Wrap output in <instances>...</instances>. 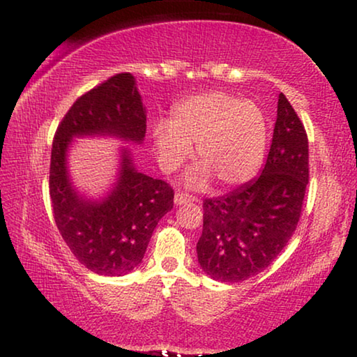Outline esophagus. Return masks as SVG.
<instances>
[{
    "instance_id": "esophagus-1",
    "label": "esophagus",
    "mask_w": 357,
    "mask_h": 357,
    "mask_svg": "<svg viewBox=\"0 0 357 357\" xmlns=\"http://www.w3.org/2000/svg\"><path fill=\"white\" fill-rule=\"evenodd\" d=\"M196 201H197V197L189 196V194H184V192H176V196H174L176 206H183V204H191Z\"/></svg>"
}]
</instances>
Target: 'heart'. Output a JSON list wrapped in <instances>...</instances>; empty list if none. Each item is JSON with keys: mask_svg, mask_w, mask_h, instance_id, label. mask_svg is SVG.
Wrapping results in <instances>:
<instances>
[{"mask_svg": "<svg viewBox=\"0 0 357 357\" xmlns=\"http://www.w3.org/2000/svg\"><path fill=\"white\" fill-rule=\"evenodd\" d=\"M204 161L191 174L202 186L215 174L223 184H238L253 178L264 160L268 126L261 109L223 91L192 94L176 104L173 119L153 126V144L163 171L178 169L192 153Z\"/></svg>", "mask_w": 357, "mask_h": 357, "instance_id": "b5f03b06", "label": "heart"}]
</instances>
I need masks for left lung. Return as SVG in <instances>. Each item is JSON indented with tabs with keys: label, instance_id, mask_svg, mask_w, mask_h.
Listing matches in <instances>:
<instances>
[{
	"label": "left lung",
	"instance_id": "1",
	"mask_svg": "<svg viewBox=\"0 0 357 357\" xmlns=\"http://www.w3.org/2000/svg\"><path fill=\"white\" fill-rule=\"evenodd\" d=\"M308 176L305 127L281 93L273 144L255 181L227 196L206 199L197 259L220 282L261 273L289 243L302 213Z\"/></svg>",
	"mask_w": 357,
	"mask_h": 357
}]
</instances>
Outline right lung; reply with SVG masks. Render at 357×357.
<instances>
[{
	"instance_id": "add662e5",
	"label": "right lung",
	"mask_w": 357,
	"mask_h": 357,
	"mask_svg": "<svg viewBox=\"0 0 357 357\" xmlns=\"http://www.w3.org/2000/svg\"><path fill=\"white\" fill-rule=\"evenodd\" d=\"M146 116L135 79L117 73L73 102L56 127L49 189L61 238L79 263L101 275H122L142 263L160 218L173 208L174 191L163 179L137 173L123 151L121 178L104 202L84 201L66 176V146L73 137L111 134L142 142Z\"/></svg>"
}]
</instances>
